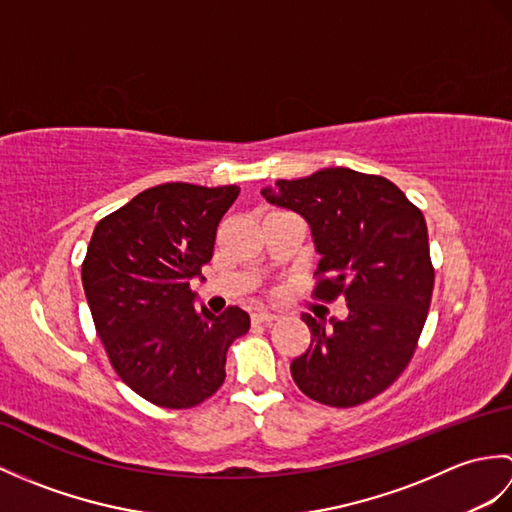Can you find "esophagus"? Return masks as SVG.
I'll use <instances>...</instances> for the list:
<instances>
[{
	"label": "esophagus",
	"mask_w": 512,
	"mask_h": 512,
	"mask_svg": "<svg viewBox=\"0 0 512 512\" xmlns=\"http://www.w3.org/2000/svg\"><path fill=\"white\" fill-rule=\"evenodd\" d=\"M279 317L275 312H268V310H255L253 312V323H273V321H277Z\"/></svg>",
	"instance_id": "esophagus-1"
}]
</instances>
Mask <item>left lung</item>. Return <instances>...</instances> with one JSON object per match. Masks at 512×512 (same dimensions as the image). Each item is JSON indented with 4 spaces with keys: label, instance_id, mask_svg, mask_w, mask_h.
Returning <instances> with one entry per match:
<instances>
[{
    "label": "left lung",
    "instance_id": "obj_1",
    "mask_svg": "<svg viewBox=\"0 0 512 512\" xmlns=\"http://www.w3.org/2000/svg\"><path fill=\"white\" fill-rule=\"evenodd\" d=\"M262 195L310 224L321 255L312 295L347 301L343 321L301 314L312 341L292 378L321 405H361L402 374L427 321L436 275L424 215L394 182L347 167L277 180Z\"/></svg>",
    "mask_w": 512,
    "mask_h": 512
}]
</instances>
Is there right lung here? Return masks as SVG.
<instances>
[{
  "instance_id": "1",
  "label": "right lung",
  "mask_w": 512,
  "mask_h": 512,
  "mask_svg": "<svg viewBox=\"0 0 512 512\" xmlns=\"http://www.w3.org/2000/svg\"><path fill=\"white\" fill-rule=\"evenodd\" d=\"M237 195L235 184H158L92 233L81 279L96 334L123 383L158 407L189 409L211 398L226 378L228 347L250 328L237 306L220 317L198 310L191 290Z\"/></svg>"
}]
</instances>
